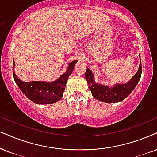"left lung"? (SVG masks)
Here are the masks:
<instances>
[{
  "mask_svg": "<svg viewBox=\"0 0 157 157\" xmlns=\"http://www.w3.org/2000/svg\"><path fill=\"white\" fill-rule=\"evenodd\" d=\"M141 73L142 66L140 61L138 72L126 84H117L114 85L113 87H109L108 86L95 83L94 81L93 73L88 67H86L85 73V78L88 83L92 95L95 99L107 103H114L124 100L132 92L140 81Z\"/></svg>",
  "mask_w": 157,
  "mask_h": 157,
  "instance_id": "1",
  "label": "left lung"
}]
</instances>
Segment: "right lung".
<instances>
[{
  "mask_svg": "<svg viewBox=\"0 0 157 157\" xmlns=\"http://www.w3.org/2000/svg\"><path fill=\"white\" fill-rule=\"evenodd\" d=\"M78 60L69 63L66 72L52 82H30L21 81L14 73L15 63L13 59V76L15 82L21 91L29 100L36 104H52L59 101L63 95L69 75L73 71L75 64Z\"/></svg>",
  "mask_w": 157,
  "mask_h": 157,
  "instance_id": "obj_1",
  "label": "right lung"
}]
</instances>
